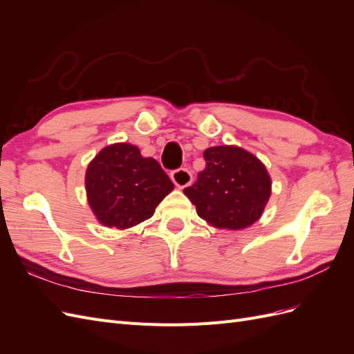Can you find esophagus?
I'll return each instance as SVG.
<instances>
[{
	"instance_id": "1",
	"label": "esophagus",
	"mask_w": 354,
	"mask_h": 354,
	"mask_svg": "<svg viewBox=\"0 0 354 354\" xmlns=\"http://www.w3.org/2000/svg\"><path fill=\"white\" fill-rule=\"evenodd\" d=\"M171 180L174 181V185L178 189H183V187H186L192 183L194 176H192V173L187 168H178V169H174L173 173H171Z\"/></svg>"
}]
</instances>
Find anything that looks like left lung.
I'll use <instances>...</instances> for the list:
<instances>
[{"label":"left lung","instance_id":"left-lung-1","mask_svg":"<svg viewBox=\"0 0 354 354\" xmlns=\"http://www.w3.org/2000/svg\"><path fill=\"white\" fill-rule=\"evenodd\" d=\"M205 169L183 194L209 226L241 230L263 216L272 178L261 160L238 146H214L203 152Z\"/></svg>","mask_w":354,"mask_h":354}]
</instances>
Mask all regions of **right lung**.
<instances>
[{"label": "right lung", "mask_w": 354, "mask_h": 354, "mask_svg": "<svg viewBox=\"0 0 354 354\" xmlns=\"http://www.w3.org/2000/svg\"><path fill=\"white\" fill-rule=\"evenodd\" d=\"M173 189L158 160L130 143L103 147L85 171L88 205L106 227L124 230L151 218Z\"/></svg>", "instance_id": "obj_1"}]
</instances>
